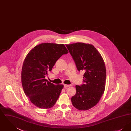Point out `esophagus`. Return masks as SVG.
<instances>
[{
	"label": "esophagus",
	"mask_w": 131,
	"mask_h": 131,
	"mask_svg": "<svg viewBox=\"0 0 131 131\" xmlns=\"http://www.w3.org/2000/svg\"><path fill=\"white\" fill-rule=\"evenodd\" d=\"M70 85H68V84H64V87L65 88H67V87H70Z\"/></svg>",
	"instance_id": "esophagus-1"
}]
</instances>
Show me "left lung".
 I'll return each mask as SVG.
<instances>
[{
	"label": "left lung",
	"instance_id": "1",
	"mask_svg": "<svg viewBox=\"0 0 131 131\" xmlns=\"http://www.w3.org/2000/svg\"><path fill=\"white\" fill-rule=\"evenodd\" d=\"M79 71H83L84 83L76 85V94L71 98L73 106L80 111L89 110L100 101L106 86V69L99 51L90 44L66 45Z\"/></svg>",
	"mask_w": 131,
	"mask_h": 131
}]
</instances>
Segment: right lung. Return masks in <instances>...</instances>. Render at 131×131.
Instances as JSON below:
<instances>
[{"mask_svg": "<svg viewBox=\"0 0 131 131\" xmlns=\"http://www.w3.org/2000/svg\"><path fill=\"white\" fill-rule=\"evenodd\" d=\"M68 50L63 44L42 43L29 51L21 70V83L26 96L31 103L41 108L54 106L64 87L45 79L57 60Z\"/></svg>", "mask_w": 131, "mask_h": 131, "instance_id": "obj_1", "label": "right lung"}]
</instances>
